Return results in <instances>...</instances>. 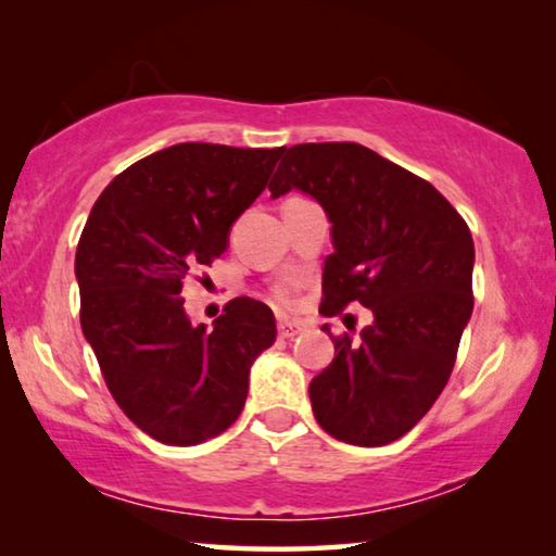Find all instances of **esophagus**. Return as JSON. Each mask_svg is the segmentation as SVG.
<instances>
[{
  "mask_svg": "<svg viewBox=\"0 0 556 556\" xmlns=\"http://www.w3.org/2000/svg\"><path fill=\"white\" fill-rule=\"evenodd\" d=\"M301 326L299 321H279V336L281 338H294L296 333H301Z\"/></svg>",
  "mask_w": 556,
  "mask_h": 556,
  "instance_id": "obj_1",
  "label": "esophagus"
}]
</instances>
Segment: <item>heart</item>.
Returning a JSON list of instances; mask_svg holds the SVG:
<instances>
[{"label":"heart","instance_id":"heart-1","mask_svg":"<svg viewBox=\"0 0 556 556\" xmlns=\"http://www.w3.org/2000/svg\"><path fill=\"white\" fill-rule=\"evenodd\" d=\"M271 299H275V304L281 306V308L294 306V301H296V285H279L275 291H271Z\"/></svg>","mask_w":556,"mask_h":556}]
</instances>
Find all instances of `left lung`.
Segmentation results:
<instances>
[{
	"mask_svg": "<svg viewBox=\"0 0 556 556\" xmlns=\"http://www.w3.org/2000/svg\"><path fill=\"white\" fill-rule=\"evenodd\" d=\"M291 188L333 223L318 312L355 301L375 316L361 341L333 338L336 357L308 384L314 417L345 444L384 446L425 417L454 370L473 312V238L434 186L355 142L289 147L271 199Z\"/></svg>",
	"mask_w": 556,
	"mask_h": 556,
	"instance_id": "obj_1",
	"label": "left lung"
}]
</instances>
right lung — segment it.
<instances>
[{
  "instance_id": "obj_1",
  "label": "right lung",
  "mask_w": 556,
  "mask_h": 556,
  "mask_svg": "<svg viewBox=\"0 0 556 556\" xmlns=\"http://www.w3.org/2000/svg\"><path fill=\"white\" fill-rule=\"evenodd\" d=\"M285 147L184 142L112 178L75 252L83 336L119 409L162 444L223 434L248 400L250 365L275 343L269 306L225 304L213 331L184 312V281L211 267L230 225L265 191Z\"/></svg>"
}]
</instances>
